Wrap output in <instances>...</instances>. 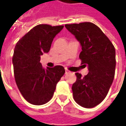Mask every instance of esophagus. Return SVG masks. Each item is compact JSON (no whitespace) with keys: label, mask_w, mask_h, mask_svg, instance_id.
Segmentation results:
<instances>
[{"label":"esophagus","mask_w":126,"mask_h":126,"mask_svg":"<svg viewBox=\"0 0 126 126\" xmlns=\"http://www.w3.org/2000/svg\"><path fill=\"white\" fill-rule=\"evenodd\" d=\"M68 73H69V71L66 68H65V74H68Z\"/></svg>","instance_id":"esophagus-1"}]
</instances>
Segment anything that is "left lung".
Segmentation results:
<instances>
[{"mask_svg": "<svg viewBox=\"0 0 126 126\" xmlns=\"http://www.w3.org/2000/svg\"><path fill=\"white\" fill-rule=\"evenodd\" d=\"M65 27L80 43L81 64L88 74L81 77L76 73L72 85L74 99L85 108H93L106 97L112 84L116 68V52L111 42L97 26L91 22L66 24Z\"/></svg>", "mask_w": 126, "mask_h": 126, "instance_id": "obj_1", "label": "left lung"}]
</instances>
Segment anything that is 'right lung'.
I'll return each instance as SVG.
<instances>
[{
    "instance_id": "add662e5",
    "label": "right lung",
    "mask_w": 126,
    "mask_h": 126,
    "mask_svg": "<svg viewBox=\"0 0 126 126\" xmlns=\"http://www.w3.org/2000/svg\"><path fill=\"white\" fill-rule=\"evenodd\" d=\"M64 26L39 24L17 42L12 57L17 87L24 98L34 105H42L52 97L57 83L64 74L62 66H42L41 55L47 53L54 38Z\"/></svg>"
}]
</instances>
